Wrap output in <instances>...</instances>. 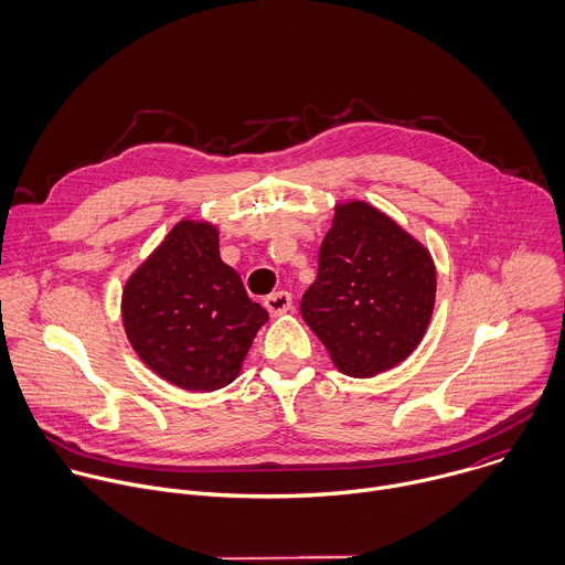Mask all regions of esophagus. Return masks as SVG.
I'll use <instances>...</instances> for the list:
<instances>
[{
	"label": "esophagus",
	"mask_w": 565,
	"mask_h": 565,
	"mask_svg": "<svg viewBox=\"0 0 565 565\" xmlns=\"http://www.w3.org/2000/svg\"><path fill=\"white\" fill-rule=\"evenodd\" d=\"M264 306L268 308V312H270L273 317L284 315V312H288V310L292 308V295L286 292V290H277V292H273V295L266 297Z\"/></svg>",
	"instance_id": "34e87169"
}]
</instances>
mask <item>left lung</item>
<instances>
[{"label":"left lung","mask_w":565,"mask_h":565,"mask_svg":"<svg viewBox=\"0 0 565 565\" xmlns=\"http://www.w3.org/2000/svg\"><path fill=\"white\" fill-rule=\"evenodd\" d=\"M436 266L429 250L364 201L335 205L301 317L333 364L371 377L407 360L429 327Z\"/></svg>","instance_id":"obj_1"}]
</instances>
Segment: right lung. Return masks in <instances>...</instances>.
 Returning <instances> with one entry per match:
<instances>
[{"mask_svg":"<svg viewBox=\"0 0 565 565\" xmlns=\"http://www.w3.org/2000/svg\"><path fill=\"white\" fill-rule=\"evenodd\" d=\"M122 324L138 358L185 391H216L244 364L268 321L218 257V230L183 218L127 279Z\"/></svg>","mask_w":565,"mask_h":565,"instance_id":"right-lung-1","label":"right lung"}]
</instances>
